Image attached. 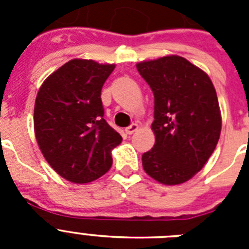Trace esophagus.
Here are the masks:
<instances>
[{
	"label": "esophagus",
	"instance_id": "esophagus-1",
	"mask_svg": "<svg viewBox=\"0 0 249 249\" xmlns=\"http://www.w3.org/2000/svg\"><path fill=\"white\" fill-rule=\"evenodd\" d=\"M137 129H138V124H137V123H132L131 126L127 127V128L124 129V131H126L127 135H132V133H135V132L137 131Z\"/></svg>",
	"mask_w": 249,
	"mask_h": 249
}]
</instances>
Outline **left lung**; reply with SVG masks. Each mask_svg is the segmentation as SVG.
Wrapping results in <instances>:
<instances>
[{"label":"left lung","instance_id":"obj_1","mask_svg":"<svg viewBox=\"0 0 249 249\" xmlns=\"http://www.w3.org/2000/svg\"><path fill=\"white\" fill-rule=\"evenodd\" d=\"M155 96L153 148L142 155L144 172L175 186L201 171L218 143L221 111L206 72L181 56L136 65Z\"/></svg>","mask_w":249,"mask_h":249}]
</instances>
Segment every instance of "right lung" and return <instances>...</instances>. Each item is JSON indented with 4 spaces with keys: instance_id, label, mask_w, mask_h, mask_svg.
<instances>
[{
    "instance_id": "add662e5",
    "label": "right lung",
    "mask_w": 249,
    "mask_h": 249,
    "mask_svg": "<svg viewBox=\"0 0 249 249\" xmlns=\"http://www.w3.org/2000/svg\"><path fill=\"white\" fill-rule=\"evenodd\" d=\"M114 65L71 59L42 83L35 102V135L43 157L61 177L89 183L112 166L122 137L103 118L102 86Z\"/></svg>"
}]
</instances>
